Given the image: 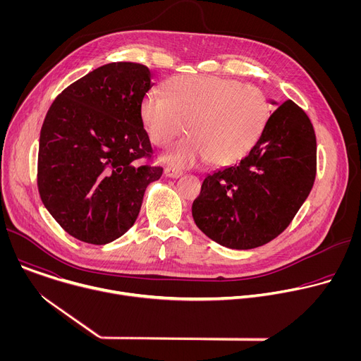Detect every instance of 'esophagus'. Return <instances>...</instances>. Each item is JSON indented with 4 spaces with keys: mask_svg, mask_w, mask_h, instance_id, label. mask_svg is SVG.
<instances>
[{
    "mask_svg": "<svg viewBox=\"0 0 361 361\" xmlns=\"http://www.w3.org/2000/svg\"><path fill=\"white\" fill-rule=\"evenodd\" d=\"M164 176H166V177H169V178H178V177H181V176H183V173H181V171H178V170L166 169V170H164Z\"/></svg>",
    "mask_w": 361,
    "mask_h": 361,
    "instance_id": "obj_1",
    "label": "esophagus"
}]
</instances>
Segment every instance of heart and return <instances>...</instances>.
Instances as JSON below:
<instances>
[{
  "label": "heart",
  "instance_id": "obj_1",
  "mask_svg": "<svg viewBox=\"0 0 361 361\" xmlns=\"http://www.w3.org/2000/svg\"><path fill=\"white\" fill-rule=\"evenodd\" d=\"M267 95L254 85L213 75H178L166 84V94L149 91L141 101V118L151 141L173 145L163 160L188 169L210 160L231 166L260 141L270 118Z\"/></svg>",
  "mask_w": 361,
  "mask_h": 361
}]
</instances>
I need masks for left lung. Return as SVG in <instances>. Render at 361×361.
<instances>
[{
	"instance_id": "1",
	"label": "left lung",
	"mask_w": 361,
	"mask_h": 361,
	"mask_svg": "<svg viewBox=\"0 0 361 361\" xmlns=\"http://www.w3.org/2000/svg\"><path fill=\"white\" fill-rule=\"evenodd\" d=\"M257 145L235 166L205 177L192 202L197 227L234 250L260 247L283 233L312 191L316 134L291 99L277 102Z\"/></svg>"
}]
</instances>
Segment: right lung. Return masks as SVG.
<instances>
[{"mask_svg":"<svg viewBox=\"0 0 361 361\" xmlns=\"http://www.w3.org/2000/svg\"><path fill=\"white\" fill-rule=\"evenodd\" d=\"M152 73L135 63L95 68L51 104L39 134L38 191L73 237L109 244L135 223L147 185L161 167L138 166L151 142L141 101Z\"/></svg>","mask_w":361,"mask_h":361,"instance_id":"obj_1","label":"right lung"}]
</instances>
